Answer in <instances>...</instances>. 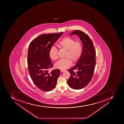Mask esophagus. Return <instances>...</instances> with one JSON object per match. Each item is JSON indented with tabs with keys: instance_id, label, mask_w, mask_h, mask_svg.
I'll list each match as a JSON object with an SVG mask.
<instances>
[{
	"instance_id": "34e87169",
	"label": "esophagus",
	"mask_w": 124,
	"mask_h": 124,
	"mask_svg": "<svg viewBox=\"0 0 124 124\" xmlns=\"http://www.w3.org/2000/svg\"><path fill=\"white\" fill-rule=\"evenodd\" d=\"M65 71V70H61V72H62Z\"/></svg>"
}]
</instances>
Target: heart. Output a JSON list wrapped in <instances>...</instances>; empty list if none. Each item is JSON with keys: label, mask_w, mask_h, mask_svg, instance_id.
Wrapping results in <instances>:
<instances>
[{"label": "heart", "mask_w": 124, "mask_h": 124, "mask_svg": "<svg viewBox=\"0 0 124 124\" xmlns=\"http://www.w3.org/2000/svg\"><path fill=\"white\" fill-rule=\"evenodd\" d=\"M59 47L66 51V58L60 60L55 64L56 68L65 70L70 67L72 61L76 62L79 60L82 55V46L80 42L75 41L73 39L66 37L59 42ZM49 56L53 60L58 59V49L54 46H52L49 49Z\"/></svg>", "instance_id": "obj_1"}]
</instances>
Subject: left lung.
<instances>
[{"label": "left lung", "instance_id": "left-lung-1", "mask_svg": "<svg viewBox=\"0 0 124 124\" xmlns=\"http://www.w3.org/2000/svg\"><path fill=\"white\" fill-rule=\"evenodd\" d=\"M77 35L83 44L82 55L75 66L69 70L71 76L68 84L73 89L79 90L86 86L92 78L96 64V51L89 36L80 30H75L70 36ZM77 69V72L74 71Z\"/></svg>", "mask_w": 124, "mask_h": 124}]
</instances>
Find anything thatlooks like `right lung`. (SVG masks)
I'll list each match as a JSON object with an SVG mask.
<instances>
[{
	"instance_id": "add662e5",
	"label": "right lung",
	"mask_w": 124,
	"mask_h": 124,
	"mask_svg": "<svg viewBox=\"0 0 124 124\" xmlns=\"http://www.w3.org/2000/svg\"><path fill=\"white\" fill-rule=\"evenodd\" d=\"M63 32L41 35L31 42L28 48L27 63L31 78L39 88L50 91L56 87L60 70L49 71L53 66L49 49Z\"/></svg>"
}]
</instances>
